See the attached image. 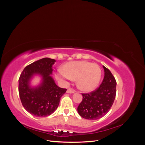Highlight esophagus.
Wrapping results in <instances>:
<instances>
[{"label": "esophagus", "mask_w": 145, "mask_h": 145, "mask_svg": "<svg viewBox=\"0 0 145 145\" xmlns=\"http://www.w3.org/2000/svg\"><path fill=\"white\" fill-rule=\"evenodd\" d=\"M75 90H74L73 89H71V88H69L67 89V93H69V94H72V93H75Z\"/></svg>", "instance_id": "34e87169"}]
</instances>
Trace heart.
<instances>
[{
    "label": "heart",
    "instance_id": "heart-1",
    "mask_svg": "<svg viewBox=\"0 0 145 145\" xmlns=\"http://www.w3.org/2000/svg\"><path fill=\"white\" fill-rule=\"evenodd\" d=\"M63 71L56 74L58 79L71 80L77 79V86L80 90L89 92L94 89L100 82L102 70L96 63L86 61H75L66 63Z\"/></svg>",
    "mask_w": 145,
    "mask_h": 145
}]
</instances>
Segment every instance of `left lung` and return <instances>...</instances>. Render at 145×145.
<instances>
[{"mask_svg": "<svg viewBox=\"0 0 145 145\" xmlns=\"http://www.w3.org/2000/svg\"><path fill=\"white\" fill-rule=\"evenodd\" d=\"M103 68L105 76L102 84L91 93L82 94V101L77 108L79 115L86 119L97 120L106 115L116 98L115 78L108 68Z\"/></svg>", "mask_w": 145, "mask_h": 145, "instance_id": "8db88e82", "label": "left lung"}]
</instances>
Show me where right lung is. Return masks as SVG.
I'll use <instances>...</instances> for the list:
<instances>
[{"mask_svg": "<svg viewBox=\"0 0 145 145\" xmlns=\"http://www.w3.org/2000/svg\"><path fill=\"white\" fill-rule=\"evenodd\" d=\"M54 59L43 58L28 65L23 70L19 79V93L23 106L32 115L46 117L57 108L60 98L67 89L61 88L52 77ZM35 75L41 77L37 87H32L30 81Z\"/></svg>", "mask_w": 145, "mask_h": 145, "instance_id": "right-lung-1", "label": "right lung"}]
</instances>
